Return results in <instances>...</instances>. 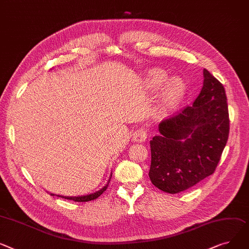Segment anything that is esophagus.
Instances as JSON below:
<instances>
[{
	"label": "esophagus",
	"mask_w": 249,
	"mask_h": 249,
	"mask_svg": "<svg viewBox=\"0 0 249 249\" xmlns=\"http://www.w3.org/2000/svg\"><path fill=\"white\" fill-rule=\"evenodd\" d=\"M147 139V132L144 128H140L137 131L134 132L133 137H132V140L134 142H144Z\"/></svg>",
	"instance_id": "34e87169"
}]
</instances>
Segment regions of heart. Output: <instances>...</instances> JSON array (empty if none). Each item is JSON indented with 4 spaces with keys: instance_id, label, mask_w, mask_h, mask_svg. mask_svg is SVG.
Masks as SVG:
<instances>
[{
    "instance_id": "1",
    "label": "heart",
    "mask_w": 249,
    "mask_h": 249,
    "mask_svg": "<svg viewBox=\"0 0 249 249\" xmlns=\"http://www.w3.org/2000/svg\"><path fill=\"white\" fill-rule=\"evenodd\" d=\"M167 80V73L158 68L150 70L147 75V83L149 87L152 89H159L166 83ZM185 90V83L182 79L172 78L170 81H168L159 97V111L161 113H167L174 109L178 105L181 99L183 98Z\"/></svg>"
}]
</instances>
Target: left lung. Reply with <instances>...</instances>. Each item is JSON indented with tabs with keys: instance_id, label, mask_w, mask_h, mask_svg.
<instances>
[{
	"instance_id": "left-lung-1",
	"label": "left lung",
	"mask_w": 249,
	"mask_h": 249,
	"mask_svg": "<svg viewBox=\"0 0 249 249\" xmlns=\"http://www.w3.org/2000/svg\"><path fill=\"white\" fill-rule=\"evenodd\" d=\"M203 86L192 106L159 126L150 141L149 177L160 190L175 194L214 173L229 134L223 85L206 69Z\"/></svg>"
}]
</instances>
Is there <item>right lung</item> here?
Listing matches in <instances>:
<instances>
[{"label": "right lung", "instance_id": "1", "mask_svg": "<svg viewBox=\"0 0 249 249\" xmlns=\"http://www.w3.org/2000/svg\"><path fill=\"white\" fill-rule=\"evenodd\" d=\"M111 177H112V174L110 175V178L107 182V184L105 186H103L100 190H98L94 193H91V194H87V195H83V196H62V195H57L58 197H62V198H65V199H68V200H73V201H76V202H87V201H91V200H94L96 199V198H98L99 196H100L108 187V184L109 182L111 180ZM51 195H55L53 193H51Z\"/></svg>", "mask_w": 249, "mask_h": 249}]
</instances>
